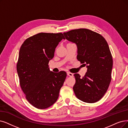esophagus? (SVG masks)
<instances>
[{"mask_svg": "<svg viewBox=\"0 0 128 128\" xmlns=\"http://www.w3.org/2000/svg\"><path fill=\"white\" fill-rule=\"evenodd\" d=\"M67 75L69 76H74V74H73L71 73V72H67Z\"/></svg>", "mask_w": 128, "mask_h": 128, "instance_id": "esophagus-1", "label": "esophagus"}]
</instances>
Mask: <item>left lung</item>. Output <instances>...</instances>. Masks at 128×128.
<instances>
[{
    "label": "left lung",
    "mask_w": 128,
    "mask_h": 128,
    "mask_svg": "<svg viewBox=\"0 0 128 128\" xmlns=\"http://www.w3.org/2000/svg\"><path fill=\"white\" fill-rule=\"evenodd\" d=\"M64 34L76 44V58L87 68L82 78L78 74H74L75 95L84 102H96L104 96L111 80L113 60L108 44L101 34L87 29L72 30Z\"/></svg>",
    "instance_id": "obj_1"
}]
</instances>
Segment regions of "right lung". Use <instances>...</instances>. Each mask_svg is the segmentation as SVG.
Returning a JSON list of instances; mask_svg holds the SVG:
<instances>
[{
    "mask_svg": "<svg viewBox=\"0 0 128 128\" xmlns=\"http://www.w3.org/2000/svg\"><path fill=\"white\" fill-rule=\"evenodd\" d=\"M62 39V33H39L26 40L20 47L17 64L20 85L29 102L46 109L57 100L67 73L51 71L48 63Z\"/></svg>",
    "mask_w": 128,
    "mask_h": 128,
    "instance_id": "obj_1",
    "label": "right lung"
}]
</instances>
